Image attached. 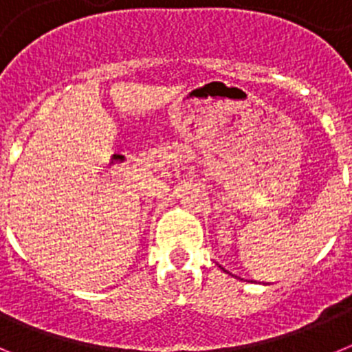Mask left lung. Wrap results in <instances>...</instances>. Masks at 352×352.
<instances>
[{"label":"left lung","mask_w":352,"mask_h":352,"mask_svg":"<svg viewBox=\"0 0 352 352\" xmlns=\"http://www.w3.org/2000/svg\"><path fill=\"white\" fill-rule=\"evenodd\" d=\"M222 270H223V268H222Z\"/></svg>","instance_id":"8db88e82"}]
</instances>
